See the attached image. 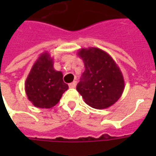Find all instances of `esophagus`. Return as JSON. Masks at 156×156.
Listing matches in <instances>:
<instances>
[{
  "label": "esophagus",
  "mask_w": 156,
  "mask_h": 156,
  "mask_svg": "<svg viewBox=\"0 0 156 156\" xmlns=\"http://www.w3.org/2000/svg\"><path fill=\"white\" fill-rule=\"evenodd\" d=\"M68 86H69V88H76V86H77V82L73 81V83H69V84H68Z\"/></svg>",
  "instance_id": "esophagus-1"
}]
</instances>
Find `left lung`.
Returning a JSON list of instances; mask_svg holds the SVG:
<instances>
[{
    "label": "left lung",
    "mask_w": 156,
    "mask_h": 156,
    "mask_svg": "<svg viewBox=\"0 0 156 156\" xmlns=\"http://www.w3.org/2000/svg\"><path fill=\"white\" fill-rule=\"evenodd\" d=\"M78 55L85 67L77 85L78 92L92 108L110 107L124 89V77L117 63L110 55L98 48H81Z\"/></svg>",
    "instance_id": "obj_1"
}]
</instances>
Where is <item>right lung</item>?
Returning <instances> with one entry per match:
<instances>
[{
    "label": "right lung",
    "instance_id": "add662e5",
    "mask_svg": "<svg viewBox=\"0 0 156 156\" xmlns=\"http://www.w3.org/2000/svg\"><path fill=\"white\" fill-rule=\"evenodd\" d=\"M62 77V73L53 68L50 54L42 52L26 79L25 91L29 101L37 108H50L55 106L68 88Z\"/></svg>",
    "mask_w": 156,
    "mask_h": 156
}]
</instances>
